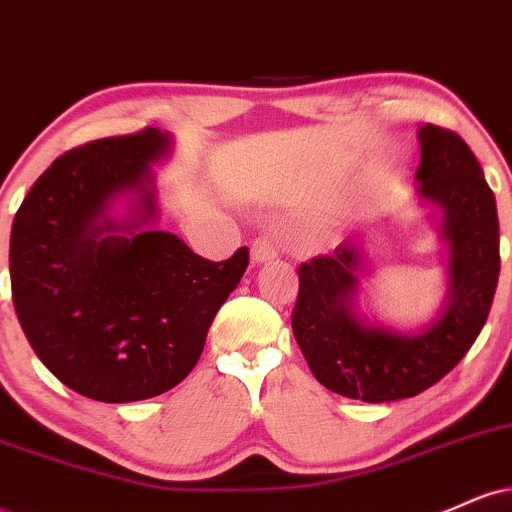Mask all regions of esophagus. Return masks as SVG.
<instances>
[{"instance_id": "34e87169", "label": "esophagus", "mask_w": 512, "mask_h": 512, "mask_svg": "<svg viewBox=\"0 0 512 512\" xmlns=\"http://www.w3.org/2000/svg\"><path fill=\"white\" fill-rule=\"evenodd\" d=\"M250 257H252V262H255V264L272 262L276 257L274 238H269V236L255 238V243H252V248H250Z\"/></svg>"}]
</instances>
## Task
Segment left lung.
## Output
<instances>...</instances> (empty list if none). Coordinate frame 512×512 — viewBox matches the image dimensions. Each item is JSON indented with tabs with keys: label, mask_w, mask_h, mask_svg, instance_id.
<instances>
[{
	"label": "left lung",
	"mask_w": 512,
	"mask_h": 512,
	"mask_svg": "<svg viewBox=\"0 0 512 512\" xmlns=\"http://www.w3.org/2000/svg\"><path fill=\"white\" fill-rule=\"evenodd\" d=\"M419 144V197L443 211L440 238L450 248L448 298L436 320L411 334L363 320L356 240L298 267L291 325L305 361L327 390L370 404L419 395L462 361L489 317L501 272L496 197L477 156L460 134L436 125L419 129Z\"/></svg>",
	"instance_id": "1"
}]
</instances>
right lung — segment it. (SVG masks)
I'll return each instance as SVG.
<instances>
[{"label":"right lung","mask_w":512,"mask_h":512,"mask_svg":"<svg viewBox=\"0 0 512 512\" xmlns=\"http://www.w3.org/2000/svg\"><path fill=\"white\" fill-rule=\"evenodd\" d=\"M170 146V134L146 127L67 151L11 226V298L26 339L57 380L96 402H139L182 383L248 269V248L211 262L151 226V163ZM122 194L138 199L113 220L107 209Z\"/></svg>","instance_id":"1"}]
</instances>
